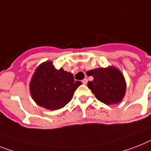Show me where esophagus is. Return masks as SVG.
I'll return each mask as SVG.
<instances>
[{"mask_svg":"<svg viewBox=\"0 0 151 151\" xmlns=\"http://www.w3.org/2000/svg\"><path fill=\"white\" fill-rule=\"evenodd\" d=\"M82 83L84 84H87V83H88V79H87V78H84V79L82 81Z\"/></svg>","mask_w":151,"mask_h":151,"instance_id":"34e87169","label":"esophagus"}]
</instances>
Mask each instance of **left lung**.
Returning <instances> with one entry per match:
<instances>
[{
    "label": "left lung",
    "mask_w": 151,
    "mask_h": 151,
    "mask_svg": "<svg viewBox=\"0 0 151 151\" xmlns=\"http://www.w3.org/2000/svg\"><path fill=\"white\" fill-rule=\"evenodd\" d=\"M88 74L94 78L92 81H88V86L98 100L105 105L122 101L126 95L127 83L119 70L109 66L89 70Z\"/></svg>",
    "instance_id": "8db88e82"
}]
</instances>
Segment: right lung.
Here are the masks:
<instances>
[{
	"label": "right lung",
	"instance_id": "right-lung-1",
	"mask_svg": "<svg viewBox=\"0 0 151 151\" xmlns=\"http://www.w3.org/2000/svg\"><path fill=\"white\" fill-rule=\"evenodd\" d=\"M82 83L74 81L71 73L61 67L56 69L52 61H46L35 69L29 83L32 99L38 105L49 110L63 108L73 98Z\"/></svg>",
	"mask_w": 151,
	"mask_h": 151
}]
</instances>
